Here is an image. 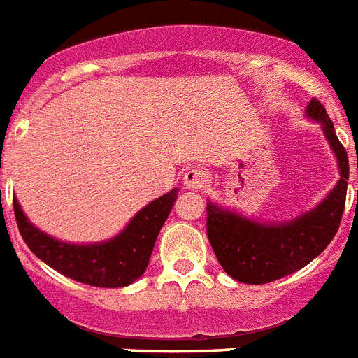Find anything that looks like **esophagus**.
Listing matches in <instances>:
<instances>
[{
	"label": "esophagus",
	"instance_id": "esophagus-1",
	"mask_svg": "<svg viewBox=\"0 0 358 358\" xmlns=\"http://www.w3.org/2000/svg\"><path fill=\"white\" fill-rule=\"evenodd\" d=\"M184 187L191 191H200L204 187V171L199 167H189L184 173Z\"/></svg>",
	"mask_w": 358,
	"mask_h": 358
}]
</instances>
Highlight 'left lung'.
<instances>
[{
	"mask_svg": "<svg viewBox=\"0 0 358 358\" xmlns=\"http://www.w3.org/2000/svg\"><path fill=\"white\" fill-rule=\"evenodd\" d=\"M307 113L322 123L340 167L338 184L318 208L292 222L266 226L208 202L209 245L226 274L241 283L263 285L294 274L320 255L338 231L350 178L348 152L318 99L313 97Z\"/></svg>",
	"mask_w": 358,
	"mask_h": 358,
	"instance_id": "1",
	"label": "left lung"
}]
</instances>
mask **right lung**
<instances>
[{
    "label": "right lung",
    "mask_w": 358,
    "mask_h": 358,
    "mask_svg": "<svg viewBox=\"0 0 358 358\" xmlns=\"http://www.w3.org/2000/svg\"><path fill=\"white\" fill-rule=\"evenodd\" d=\"M176 196L178 191L173 189L141 209L115 239L88 246L51 239L25 219L16 199L13 206L20 234L38 259L78 283L115 289L134 283L147 270L154 243L169 217Z\"/></svg>",
    "instance_id": "obj_1"
}]
</instances>
